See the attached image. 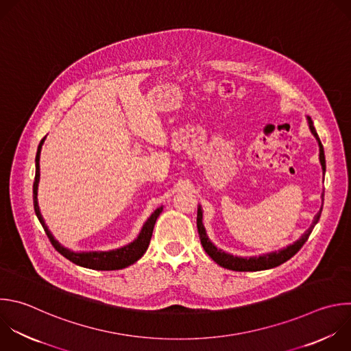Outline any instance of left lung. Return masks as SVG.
<instances>
[{"mask_svg": "<svg viewBox=\"0 0 351 351\" xmlns=\"http://www.w3.org/2000/svg\"><path fill=\"white\" fill-rule=\"evenodd\" d=\"M308 127L313 132V135L317 138L318 141V145H319V161H321V165H322V169L325 172V154H324V147H322V143L315 132V128L313 125V121L311 119H308ZM321 210H322V206L319 209V212L315 215V219L313 221V224L310 226V228L304 232V234L296 241L293 243L292 245L278 251V252H271V254H266L263 256H259V258H237V256H232V255H228L220 250H217L216 247H213L210 244V241L208 240L206 234H205V228L202 226V210L201 208L198 206V210H197V230H198V236H199V241L202 244V248L205 250V252L210 256L212 261H215L219 266L224 267V269H228V270H232V271H259V270H267V269H273V267H277L280 265H282L284 262L289 261L303 245L304 243L307 241V239L310 237L311 231L314 228V226L317 224V221L319 220V216H321Z\"/></svg>", "mask_w": 351, "mask_h": 351, "instance_id": "left-lung-1", "label": "left lung"}]
</instances>
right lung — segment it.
I'll use <instances>...</instances> for the list:
<instances>
[{"label": "right lung", "mask_w": 351, "mask_h": 351, "mask_svg": "<svg viewBox=\"0 0 351 351\" xmlns=\"http://www.w3.org/2000/svg\"><path fill=\"white\" fill-rule=\"evenodd\" d=\"M44 139L40 142L37 156H36V178H34V184H33V201H34L36 215H37L40 223L43 224L44 231L47 232V236H48L51 244L53 245V248L60 255H63L66 259H69L70 262H73L78 266L86 267V269H92V270H120V269H124V267H128V266L134 265L136 261H139L145 255V252L149 248V244H150V240H152V236H153V228H154L157 217L162 212V206L157 208L152 213V216L145 223L139 237L134 243H131L130 245H127L124 248L115 250V251H108V252H82V254L70 252L69 250L63 248L53 239V236L51 234V231L45 226V221L43 219L40 208H38L37 189H38V182H40V153H41Z\"/></svg>", "instance_id": "add662e5"}]
</instances>
